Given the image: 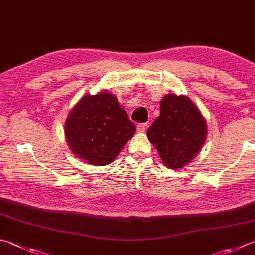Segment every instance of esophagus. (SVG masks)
Segmentation results:
<instances>
[{"instance_id":"1","label":"esophagus","mask_w":255,"mask_h":255,"mask_svg":"<svg viewBox=\"0 0 255 255\" xmlns=\"http://www.w3.org/2000/svg\"><path fill=\"white\" fill-rule=\"evenodd\" d=\"M145 128H146V123L137 124V132L138 133H143L144 131H145Z\"/></svg>"}]
</instances>
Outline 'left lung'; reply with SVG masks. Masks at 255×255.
<instances>
[{"label":"left lung","mask_w":255,"mask_h":255,"mask_svg":"<svg viewBox=\"0 0 255 255\" xmlns=\"http://www.w3.org/2000/svg\"><path fill=\"white\" fill-rule=\"evenodd\" d=\"M147 137L169 169H181L198 155L206 137V122L185 95L167 94Z\"/></svg>","instance_id":"obj_1"}]
</instances>
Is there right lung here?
Here are the masks:
<instances>
[{"instance_id": "right-lung-1", "label": "right lung", "mask_w": 255, "mask_h": 255, "mask_svg": "<svg viewBox=\"0 0 255 255\" xmlns=\"http://www.w3.org/2000/svg\"><path fill=\"white\" fill-rule=\"evenodd\" d=\"M135 131L117 97L107 91L85 94L65 122V137L73 154L98 166L114 161Z\"/></svg>"}]
</instances>
